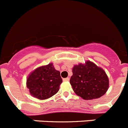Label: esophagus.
Listing matches in <instances>:
<instances>
[{
  "mask_svg": "<svg viewBox=\"0 0 128 128\" xmlns=\"http://www.w3.org/2000/svg\"><path fill=\"white\" fill-rule=\"evenodd\" d=\"M64 82H69L70 81V78H66L63 79Z\"/></svg>",
  "mask_w": 128,
  "mask_h": 128,
  "instance_id": "1",
  "label": "esophagus"
}]
</instances>
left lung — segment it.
I'll return each mask as SVG.
<instances>
[{
	"label": "left lung",
	"instance_id": "obj_1",
	"mask_svg": "<svg viewBox=\"0 0 128 128\" xmlns=\"http://www.w3.org/2000/svg\"><path fill=\"white\" fill-rule=\"evenodd\" d=\"M70 79L75 94L84 100L98 98L108 88V79L106 72L90 61L80 64L72 68Z\"/></svg>",
	"mask_w": 128,
	"mask_h": 128
}]
</instances>
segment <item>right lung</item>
I'll return each mask as SVG.
<instances>
[{
  "mask_svg": "<svg viewBox=\"0 0 128 128\" xmlns=\"http://www.w3.org/2000/svg\"><path fill=\"white\" fill-rule=\"evenodd\" d=\"M62 83L60 72L50 63L33 71L28 76L26 85L32 96L45 100L57 94Z\"/></svg>",
  "mask_w": 128,
  "mask_h": 128,
  "instance_id": "obj_1",
  "label": "right lung"
}]
</instances>
